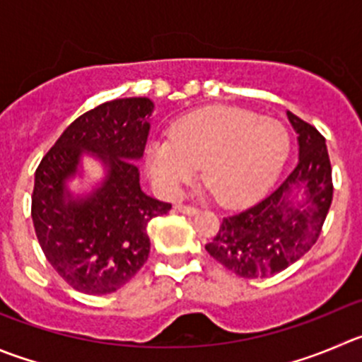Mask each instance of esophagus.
<instances>
[{
  "label": "esophagus",
  "instance_id": "1",
  "mask_svg": "<svg viewBox=\"0 0 362 362\" xmlns=\"http://www.w3.org/2000/svg\"><path fill=\"white\" fill-rule=\"evenodd\" d=\"M175 209H177L179 213H185V215H195V213L199 211L195 206H190V204H175Z\"/></svg>",
  "mask_w": 362,
  "mask_h": 362
}]
</instances>
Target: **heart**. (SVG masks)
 Listing matches in <instances>:
<instances>
[{"label":"heart","mask_w":362,"mask_h":362,"mask_svg":"<svg viewBox=\"0 0 362 362\" xmlns=\"http://www.w3.org/2000/svg\"><path fill=\"white\" fill-rule=\"evenodd\" d=\"M290 136L279 120L235 106H211L179 119L170 140L154 142L147 167L156 187L174 197L202 167V181L222 206L261 194L286 160Z\"/></svg>","instance_id":"1"}]
</instances>
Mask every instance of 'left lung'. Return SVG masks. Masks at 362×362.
Returning a JSON list of instances; mask_svg holds the SVG:
<instances>
[{
    "mask_svg": "<svg viewBox=\"0 0 362 362\" xmlns=\"http://www.w3.org/2000/svg\"><path fill=\"white\" fill-rule=\"evenodd\" d=\"M288 119L298 135L297 167L263 201L226 216L206 245L209 256L240 277H268L300 259L318 240L332 202L325 139L295 113L288 112Z\"/></svg>",
    "mask_w": 362,
    "mask_h": 362,
    "instance_id": "left-lung-1",
    "label": "left lung"
}]
</instances>
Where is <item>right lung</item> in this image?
I'll return each mask as SVG.
<instances>
[{
  "label": "right lung",
  "instance_id": "add662e5",
  "mask_svg": "<svg viewBox=\"0 0 362 362\" xmlns=\"http://www.w3.org/2000/svg\"><path fill=\"white\" fill-rule=\"evenodd\" d=\"M153 108L147 98H124L88 110L67 126L35 170L37 240L51 267L81 293H112L135 277L149 257L147 223L172 208L140 190L133 161L146 149ZM83 152L95 153L109 175L90 198L72 202L64 181Z\"/></svg>",
  "mask_w": 362,
  "mask_h": 362
}]
</instances>
